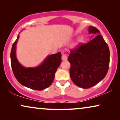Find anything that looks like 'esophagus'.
Masks as SVG:
<instances>
[{"instance_id": "esophagus-1", "label": "esophagus", "mask_w": 120, "mask_h": 120, "mask_svg": "<svg viewBox=\"0 0 120 120\" xmlns=\"http://www.w3.org/2000/svg\"><path fill=\"white\" fill-rule=\"evenodd\" d=\"M62 60H67V57L65 54L63 53L62 56Z\"/></svg>"}]
</instances>
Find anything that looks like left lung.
Listing matches in <instances>:
<instances>
[{"mask_svg": "<svg viewBox=\"0 0 120 120\" xmlns=\"http://www.w3.org/2000/svg\"><path fill=\"white\" fill-rule=\"evenodd\" d=\"M88 31L97 36L87 43H81L70 50L68 58L70 78L76 86L83 88L91 87L103 80L110 63L109 47L99 30L90 26Z\"/></svg>", "mask_w": 120, "mask_h": 120, "instance_id": "1", "label": "left lung"}]
</instances>
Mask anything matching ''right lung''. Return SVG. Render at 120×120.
Here are the masks:
<instances>
[{"label":"right lung","instance_id":"add662e5","mask_svg":"<svg viewBox=\"0 0 120 120\" xmlns=\"http://www.w3.org/2000/svg\"><path fill=\"white\" fill-rule=\"evenodd\" d=\"M19 38L18 35L10 54L11 68L15 76L21 85L28 88L38 91L45 89L52 84L57 68L61 63V52L48 56L38 67L25 68L19 63L16 56Z\"/></svg>","mask_w":120,"mask_h":120}]
</instances>
